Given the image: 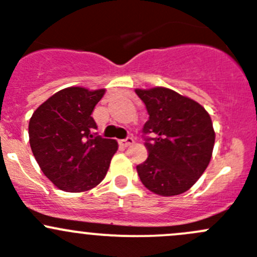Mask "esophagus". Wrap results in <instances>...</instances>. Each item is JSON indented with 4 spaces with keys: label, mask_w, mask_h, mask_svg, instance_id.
<instances>
[{
    "label": "esophagus",
    "mask_w": 257,
    "mask_h": 257,
    "mask_svg": "<svg viewBox=\"0 0 257 257\" xmlns=\"http://www.w3.org/2000/svg\"><path fill=\"white\" fill-rule=\"evenodd\" d=\"M119 144L123 145L124 148L131 147V145L134 144V139L131 138V137H128V138H126V139H123V141H119Z\"/></svg>",
    "instance_id": "1"
}]
</instances>
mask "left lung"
I'll return each mask as SVG.
<instances>
[{
    "mask_svg": "<svg viewBox=\"0 0 257 257\" xmlns=\"http://www.w3.org/2000/svg\"><path fill=\"white\" fill-rule=\"evenodd\" d=\"M149 120L144 133L148 158L137 167L148 190L160 196L185 193L208 168L215 144L210 114L198 102L165 87L137 88Z\"/></svg>",
    "mask_w": 257,
    "mask_h": 257,
    "instance_id": "left-lung-1",
    "label": "left lung"
}]
</instances>
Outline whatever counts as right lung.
I'll use <instances>...</instances> for the list:
<instances>
[{
  "mask_svg": "<svg viewBox=\"0 0 257 257\" xmlns=\"http://www.w3.org/2000/svg\"><path fill=\"white\" fill-rule=\"evenodd\" d=\"M104 93V88H64L31 116V149L43 174L61 190L88 191L107 175L118 142L94 136L97 124L92 118Z\"/></svg>",
  "mask_w": 257,
  "mask_h": 257,
  "instance_id": "obj_1",
  "label": "right lung"
}]
</instances>
